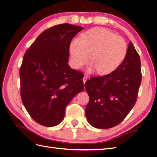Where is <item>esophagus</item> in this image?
<instances>
[{
  "mask_svg": "<svg viewBox=\"0 0 157 157\" xmlns=\"http://www.w3.org/2000/svg\"><path fill=\"white\" fill-rule=\"evenodd\" d=\"M82 79H83V82H84V84H85V82H86V81H87L88 78H87V77H86V76H84V78H83Z\"/></svg>",
  "mask_w": 157,
  "mask_h": 157,
  "instance_id": "obj_1",
  "label": "esophagus"
}]
</instances>
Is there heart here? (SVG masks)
<instances>
[{"mask_svg":"<svg viewBox=\"0 0 157 157\" xmlns=\"http://www.w3.org/2000/svg\"><path fill=\"white\" fill-rule=\"evenodd\" d=\"M69 50L73 68L82 67L88 63L90 56L92 64L87 71L96 70L100 75H106L121 65L125 57L127 44L121 36L106 28H95L83 33L81 40H72Z\"/></svg>","mask_w":157,"mask_h":157,"instance_id":"heart-1","label":"heart"}]
</instances>
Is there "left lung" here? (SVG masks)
I'll return each mask as SVG.
<instances>
[{
	"label": "left lung",
	"mask_w": 157,
	"mask_h": 157,
	"mask_svg": "<svg viewBox=\"0 0 157 157\" xmlns=\"http://www.w3.org/2000/svg\"><path fill=\"white\" fill-rule=\"evenodd\" d=\"M141 80L140 59L130 42L125 59L114 71L85 83L90 97L85 113L90 124L98 129L119 124L135 105Z\"/></svg>",
	"instance_id": "obj_1"
}]
</instances>
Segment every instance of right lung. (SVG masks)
<instances>
[{
	"label": "right lung",
	"instance_id": "right-lung-1",
	"mask_svg": "<svg viewBox=\"0 0 157 157\" xmlns=\"http://www.w3.org/2000/svg\"><path fill=\"white\" fill-rule=\"evenodd\" d=\"M80 26L63 23L41 33L25 52L20 68L21 97L31 117L46 127L59 125L65 107L83 91V74L67 64L69 44Z\"/></svg>",
	"mask_w": 157,
	"mask_h": 157
}]
</instances>
